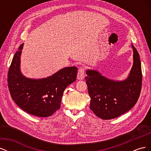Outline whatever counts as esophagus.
Here are the masks:
<instances>
[{
  "mask_svg": "<svg viewBox=\"0 0 151 151\" xmlns=\"http://www.w3.org/2000/svg\"><path fill=\"white\" fill-rule=\"evenodd\" d=\"M84 76H85V67H81L78 70V73H77V79L82 80L84 78Z\"/></svg>",
  "mask_w": 151,
  "mask_h": 151,
  "instance_id": "1",
  "label": "esophagus"
}]
</instances>
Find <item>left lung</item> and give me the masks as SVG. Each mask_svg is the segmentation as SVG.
Returning <instances> with one entry per match:
<instances>
[{
	"label": "left lung",
	"instance_id": "left-lung-1",
	"mask_svg": "<svg viewBox=\"0 0 151 151\" xmlns=\"http://www.w3.org/2000/svg\"><path fill=\"white\" fill-rule=\"evenodd\" d=\"M134 65L129 77L114 81L96 70H88L85 79L91 98L90 109L103 120H110L129 111L137 102L142 82L139 54L132 45Z\"/></svg>",
	"mask_w": 151,
	"mask_h": 151
}]
</instances>
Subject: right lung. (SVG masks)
Listing matches in <instances>:
<instances>
[{
  "mask_svg": "<svg viewBox=\"0 0 151 151\" xmlns=\"http://www.w3.org/2000/svg\"><path fill=\"white\" fill-rule=\"evenodd\" d=\"M21 44L9 68L7 84L11 96L26 113L40 117L51 116L60 108L63 91L76 80L77 68L65 67L47 78H26L19 69Z\"/></svg>",
  "mask_w": 151,
  "mask_h": 151,
  "instance_id": "add662e5",
  "label": "right lung"
}]
</instances>
